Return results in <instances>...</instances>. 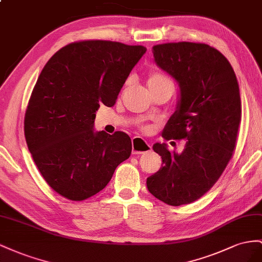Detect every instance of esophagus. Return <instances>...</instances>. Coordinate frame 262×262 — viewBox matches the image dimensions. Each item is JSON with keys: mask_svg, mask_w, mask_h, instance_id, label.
Instances as JSON below:
<instances>
[{"mask_svg": "<svg viewBox=\"0 0 262 262\" xmlns=\"http://www.w3.org/2000/svg\"><path fill=\"white\" fill-rule=\"evenodd\" d=\"M132 149L134 155H140L145 154L151 150V146L149 145L144 138L140 137H134L132 139Z\"/></svg>", "mask_w": 262, "mask_h": 262, "instance_id": "obj_1", "label": "esophagus"}]
</instances>
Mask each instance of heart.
I'll list each match as a JSON object with an SVG mask.
<instances>
[{
  "label": "heart",
  "instance_id": "b5f03b06",
  "mask_svg": "<svg viewBox=\"0 0 262 262\" xmlns=\"http://www.w3.org/2000/svg\"><path fill=\"white\" fill-rule=\"evenodd\" d=\"M159 84H171L170 80L159 72H152L148 78V86L159 85Z\"/></svg>",
  "mask_w": 262,
  "mask_h": 262
}]
</instances>
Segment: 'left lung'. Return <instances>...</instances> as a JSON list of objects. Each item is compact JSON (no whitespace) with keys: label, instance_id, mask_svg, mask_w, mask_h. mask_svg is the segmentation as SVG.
<instances>
[{"label":"left lung","instance_id":"1","mask_svg":"<svg viewBox=\"0 0 262 262\" xmlns=\"http://www.w3.org/2000/svg\"><path fill=\"white\" fill-rule=\"evenodd\" d=\"M152 54L157 66L180 86L177 111L162 137L186 143L181 154L170 152L166 144L154 145L162 167L147 178V188L166 204L180 206L203 196L233 157L242 119L241 93L233 67L206 43L156 45Z\"/></svg>","mask_w":262,"mask_h":262}]
</instances>
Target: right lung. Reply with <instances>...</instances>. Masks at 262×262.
<instances>
[{
	"mask_svg": "<svg viewBox=\"0 0 262 262\" xmlns=\"http://www.w3.org/2000/svg\"><path fill=\"white\" fill-rule=\"evenodd\" d=\"M146 50L110 40L76 41L41 70L25 113V138L45 181L63 198L95 195L129 158V136L94 132L95 112L102 103L114 105Z\"/></svg>",
	"mask_w": 262,
	"mask_h": 262,
	"instance_id": "right-lung-1",
	"label": "right lung"
}]
</instances>
